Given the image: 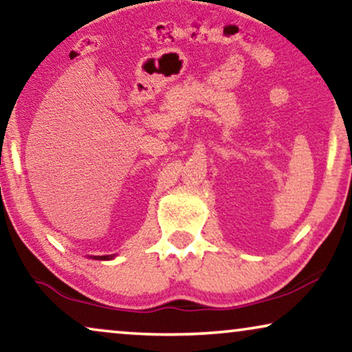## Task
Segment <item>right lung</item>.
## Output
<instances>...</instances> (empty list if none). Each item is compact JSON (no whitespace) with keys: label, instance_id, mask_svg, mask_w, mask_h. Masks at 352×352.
<instances>
[{"label":"right lung","instance_id":"add662e5","mask_svg":"<svg viewBox=\"0 0 352 352\" xmlns=\"http://www.w3.org/2000/svg\"><path fill=\"white\" fill-rule=\"evenodd\" d=\"M113 258V254L112 256H110V254H107V256H94V259H112Z\"/></svg>","mask_w":352,"mask_h":352}]
</instances>
